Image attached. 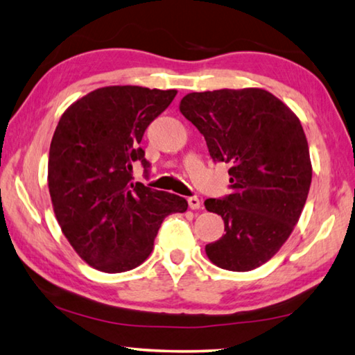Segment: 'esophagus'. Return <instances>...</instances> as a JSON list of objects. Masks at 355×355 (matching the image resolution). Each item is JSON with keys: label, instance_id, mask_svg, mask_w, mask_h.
I'll use <instances>...</instances> for the list:
<instances>
[{"label": "esophagus", "instance_id": "34e87169", "mask_svg": "<svg viewBox=\"0 0 355 355\" xmlns=\"http://www.w3.org/2000/svg\"><path fill=\"white\" fill-rule=\"evenodd\" d=\"M188 205H189L191 209H199L200 205H202V202H200L199 197L194 196V197H189V199H188Z\"/></svg>", "mask_w": 355, "mask_h": 355}]
</instances>
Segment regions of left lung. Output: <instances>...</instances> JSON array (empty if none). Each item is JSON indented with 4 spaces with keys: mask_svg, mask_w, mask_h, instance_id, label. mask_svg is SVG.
<instances>
[{
    "mask_svg": "<svg viewBox=\"0 0 355 355\" xmlns=\"http://www.w3.org/2000/svg\"><path fill=\"white\" fill-rule=\"evenodd\" d=\"M180 112L205 137L214 163L230 166L232 194L205 200L225 225L207 255L227 271H252L277 254L307 200L311 163L302 125L257 87L192 92Z\"/></svg>",
    "mask_w": 355,
    "mask_h": 355,
    "instance_id": "8db88e82",
    "label": "left lung"
}]
</instances>
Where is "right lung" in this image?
Listing matches in <instances>:
<instances>
[{
    "label": "right lung",
    "instance_id": "right-lung-1",
    "mask_svg": "<svg viewBox=\"0 0 355 355\" xmlns=\"http://www.w3.org/2000/svg\"><path fill=\"white\" fill-rule=\"evenodd\" d=\"M177 91L107 86L84 95L59 120L48 158V189L61 230L84 261L116 274L147 260L166 216L188 202L133 183L148 169L139 146Z\"/></svg>",
    "mask_w": 355,
    "mask_h": 355
}]
</instances>
